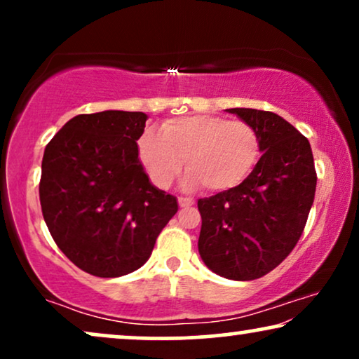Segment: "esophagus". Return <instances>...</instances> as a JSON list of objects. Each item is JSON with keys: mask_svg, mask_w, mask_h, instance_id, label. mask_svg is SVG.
<instances>
[{"mask_svg": "<svg viewBox=\"0 0 359 359\" xmlns=\"http://www.w3.org/2000/svg\"><path fill=\"white\" fill-rule=\"evenodd\" d=\"M178 204H180V208H189V205L194 204V199L183 198V196H181V198H178Z\"/></svg>", "mask_w": 359, "mask_h": 359, "instance_id": "obj_1", "label": "esophagus"}]
</instances>
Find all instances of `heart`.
I'll list each match as a JSON object with an SVG mask.
<instances>
[{
	"label": "heart",
	"mask_w": 359,
	"mask_h": 359,
	"mask_svg": "<svg viewBox=\"0 0 359 359\" xmlns=\"http://www.w3.org/2000/svg\"><path fill=\"white\" fill-rule=\"evenodd\" d=\"M137 150L151 183L158 188L173 184L186 160V186L229 191L242 184L258 165L262 139L245 121L198 114L165 121L160 132L147 127Z\"/></svg>",
	"instance_id": "obj_1"
}]
</instances>
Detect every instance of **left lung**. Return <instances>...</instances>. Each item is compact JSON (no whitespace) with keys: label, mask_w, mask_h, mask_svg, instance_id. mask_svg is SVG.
Returning a JSON list of instances; mask_svg holds the SVG:
<instances>
[{"label":"left lung","mask_w":359,"mask_h":359,"mask_svg":"<svg viewBox=\"0 0 359 359\" xmlns=\"http://www.w3.org/2000/svg\"><path fill=\"white\" fill-rule=\"evenodd\" d=\"M227 111L258 130L263 155L237 188L198 201L203 219L198 248L210 271L252 281L296 247L316 196L317 173L309 140L281 116L248 107Z\"/></svg>","instance_id":"8db88e82"}]
</instances>
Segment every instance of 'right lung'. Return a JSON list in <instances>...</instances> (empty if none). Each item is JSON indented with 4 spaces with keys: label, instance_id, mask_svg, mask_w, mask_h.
<instances>
[{
    "label": "right lung",
    "instance_id": "add662e5",
    "mask_svg": "<svg viewBox=\"0 0 359 359\" xmlns=\"http://www.w3.org/2000/svg\"><path fill=\"white\" fill-rule=\"evenodd\" d=\"M145 121L129 111L75 116L43 151V220L65 257L93 276L139 269L178 212L175 196L155 188L140 163Z\"/></svg>",
    "mask_w": 359,
    "mask_h": 359
}]
</instances>
